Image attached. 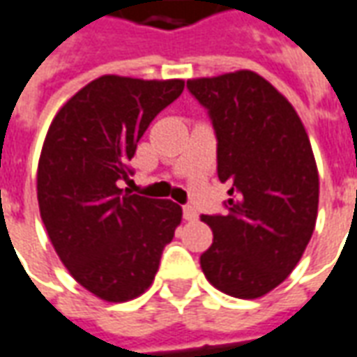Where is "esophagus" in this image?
Returning a JSON list of instances; mask_svg holds the SVG:
<instances>
[{
  "mask_svg": "<svg viewBox=\"0 0 357 357\" xmlns=\"http://www.w3.org/2000/svg\"><path fill=\"white\" fill-rule=\"evenodd\" d=\"M183 218H185L187 222H195L197 218H199V214H197V211L191 204H185V206H183Z\"/></svg>",
  "mask_w": 357,
  "mask_h": 357,
  "instance_id": "esophagus-1",
  "label": "esophagus"
}]
</instances>
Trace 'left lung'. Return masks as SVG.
<instances>
[{"instance_id": "obj_1", "label": "left lung", "mask_w": 357, "mask_h": 357, "mask_svg": "<svg viewBox=\"0 0 357 357\" xmlns=\"http://www.w3.org/2000/svg\"><path fill=\"white\" fill-rule=\"evenodd\" d=\"M216 135L226 213L204 214L214 234L201 255L206 280L255 300L288 278L315 230L319 174L305 127L273 84L253 71L187 81Z\"/></svg>"}]
</instances>
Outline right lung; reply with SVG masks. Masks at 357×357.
<instances>
[{
    "label": "right lung",
    "mask_w": 357,
    "mask_h": 357,
    "mask_svg": "<svg viewBox=\"0 0 357 357\" xmlns=\"http://www.w3.org/2000/svg\"><path fill=\"white\" fill-rule=\"evenodd\" d=\"M183 92V81L104 75L52 121L38 162V206L50 241L77 282L106 301L141 296L154 280L181 206L119 189L137 143Z\"/></svg>",
    "instance_id": "1"
}]
</instances>
